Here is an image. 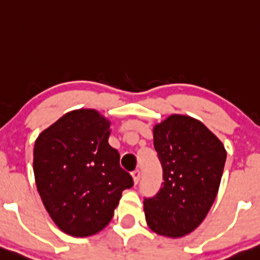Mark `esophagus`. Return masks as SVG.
I'll return each instance as SVG.
<instances>
[{"label":"esophagus","mask_w":260,"mask_h":260,"mask_svg":"<svg viewBox=\"0 0 260 260\" xmlns=\"http://www.w3.org/2000/svg\"><path fill=\"white\" fill-rule=\"evenodd\" d=\"M132 177H133L134 184H138L139 180H140V171L136 170L134 172H132Z\"/></svg>","instance_id":"1"}]
</instances>
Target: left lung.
Returning <instances> with one entry per match:
<instances>
[{
  "instance_id": "1",
  "label": "left lung",
  "mask_w": 260,
  "mask_h": 260,
  "mask_svg": "<svg viewBox=\"0 0 260 260\" xmlns=\"http://www.w3.org/2000/svg\"><path fill=\"white\" fill-rule=\"evenodd\" d=\"M154 146L164 183L154 198L144 199L149 228L158 235L183 237L193 231L213 205L226 151L202 122L171 115L154 127Z\"/></svg>"
}]
</instances>
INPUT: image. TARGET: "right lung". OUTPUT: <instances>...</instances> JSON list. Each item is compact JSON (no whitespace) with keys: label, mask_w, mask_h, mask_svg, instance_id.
Listing matches in <instances>:
<instances>
[{"label":"right lung","mask_w":260,"mask_h":260,"mask_svg":"<svg viewBox=\"0 0 260 260\" xmlns=\"http://www.w3.org/2000/svg\"><path fill=\"white\" fill-rule=\"evenodd\" d=\"M110 121L93 109L65 114L37 137L34 174L37 191L51 218L64 233L87 237L103 230L131 174L109 145Z\"/></svg>","instance_id":"obj_1"}]
</instances>
